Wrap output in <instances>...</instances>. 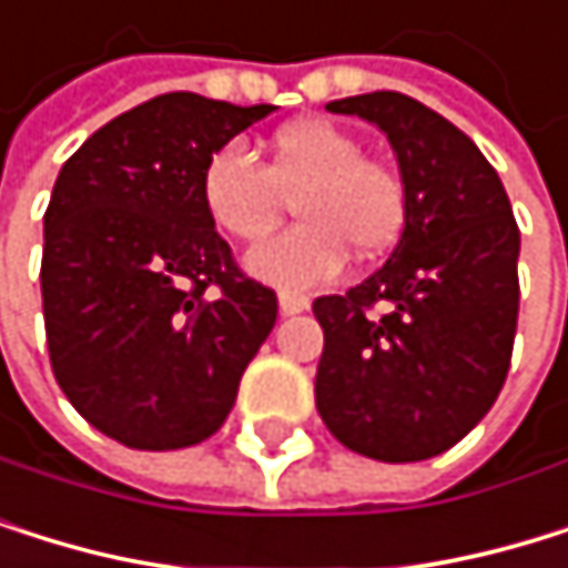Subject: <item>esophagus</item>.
Masks as SVG:
<instances>
[{
    "instance_id": "1",
    "label": "esophagus",
    "mask_w": 568,
    "mask_h": 568,
    "mask_svg": "<svg viewBox=\"0 0 568 568\" xmlns=\"http://www.w3.org/2000/svg\"><path fill=\"white\" fill-rule=\"evenodd\" d=\"M277 304H281V315H301V311H307V294H297V291H281V297H277Z\"/></svg>"
}]
</instances>
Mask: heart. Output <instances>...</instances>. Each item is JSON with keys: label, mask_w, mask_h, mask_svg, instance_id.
<instances>
[{"label": "heart", "mask_w": 568, "mask_h": 568, "mask_svg": "<svg viewBox=\"0 0 568 568\" xmlns=\"http://www.w3.org/2000/svg\"><path fill=\"white\" fill-rule=\"evenodd\" d=\"M291 195L301 223L246 257L250 274L274 287L304 291L332 281L348 250L379 257L406 226L403 175L379 159H365L352 131L322 118L284 124L267 145V165L226 141L200 172L210 223L236 243L267 236Z\"/></svg>", "instance_id": "obj_1"}]
</instances>
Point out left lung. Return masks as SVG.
Returning a JSON list of instances; mask_svg holds the SVG:
<instances>
[{
  "label": "left lung",
  "instance_id": "obj_1",
  "mask_svg": "<svg viewBox=\"0 0 568 568\" xmlns=\"http://www.w3.org/2000/svg\"><path fill=\"white\" fill-rule=\"evenodd\" d=\"M328 111L386 131L406 182V226L373 277L311 304L325 332L315 403L348 450L427 460L464 440L505 386L518 223L491 162L427 104L376 91Z\"/></svg>",
  "mask_w": 568,
  "mask_h": 568
}]
</instances>
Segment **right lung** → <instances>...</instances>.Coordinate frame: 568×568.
Returning <instances> with one entry per match:
<instances>
[{"label": "right lung", "mask_w": 568, "mask_h": 568, "mask_svg": "<svg viewBox=\"0 0 568 568\" xmlns=\"http://www.w3.org/2000/svg\"><path fill=\"white\" fill-rule=\"evenodd\" d=\"M271 111L162 94L57 175L40 267L50 365L73 409L124 447L213 437L277 322V294L240 271L200 200L206 159Z\"/></svg>", "instance_id": "right-lung-1"}]
</instances>
